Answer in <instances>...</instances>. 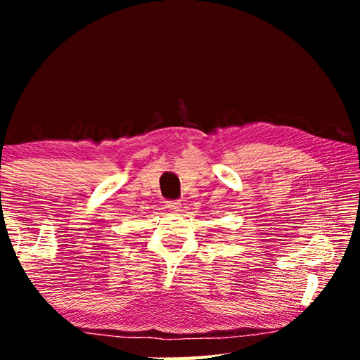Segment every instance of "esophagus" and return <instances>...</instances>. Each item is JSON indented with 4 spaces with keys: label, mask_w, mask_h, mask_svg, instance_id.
I'll return each mask as SVG.
<instances>
[{
    "label": "esophagus",
    "mask_w": 360,
    "mask_h": 360,
    "mask_svg": "<svg viewBox=\"0 0 360 360\" xmlns=\"http://www.w3.org/2000/svg\"><path fill=\"white\" fill-rule=\"evenodd\" d=\"M167 208L169 211H179L181 210V203L178 202V200H173V202H167Z\"/></svg>",
    "instance_id": "1"
}]
</instances>
